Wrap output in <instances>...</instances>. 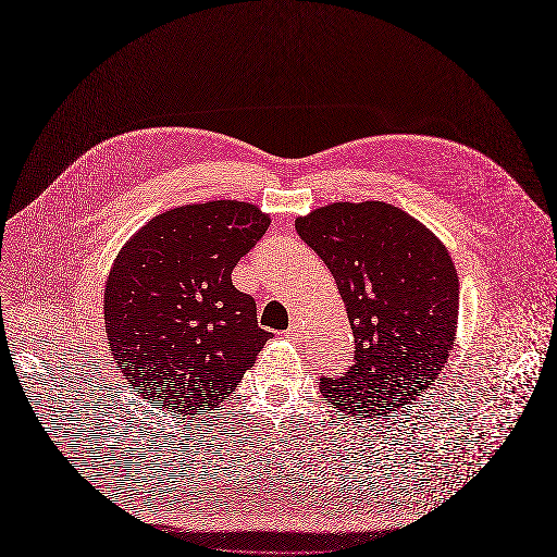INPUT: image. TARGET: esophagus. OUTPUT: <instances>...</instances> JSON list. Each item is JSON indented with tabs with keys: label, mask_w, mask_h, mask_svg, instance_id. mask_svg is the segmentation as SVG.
Wrapping results in <instances>:
<instances>
[{
	"label": "esophagus",
	"mask_w": 557,
	"mask_h": 557,
	"mask_svg": "<svg viewBox=\"0 0 557 557\" xmlns=\"http://www.w3.org/2000/svg\"><path fill=\"white\" fill-rule=\"evenodd\" d=\"M286 335H288L290 339H299V337H301V324H299V322H293L290 329L286 331Z\"/></svg>",
	"instance_id": "34e87169"
}]
</instances>
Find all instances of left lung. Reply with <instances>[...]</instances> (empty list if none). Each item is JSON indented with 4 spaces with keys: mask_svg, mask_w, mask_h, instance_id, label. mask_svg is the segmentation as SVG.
<instances>
[{
    "mask_svg": "<svg viewBox=\"0 0 557 557\" xmlns=\"http://www.w3.org/2000/svg\"><path fill=\"white\" fill-rule=\"evenodd\" d=\"M331 269L355 335V363L322 376L344 417L399 412L438 379L456 339L458 273L438 237L379 200L333 202L295 220Z\"/></svg>",
    "mask_w": 557,
    "mask_h": 557,
    "instance_id": "8db88e82",
    "label": "left lung"
}]
</instances>
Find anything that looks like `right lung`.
Here are the masks:
<instances>
[{
  "label": "right lung",
  "instance_id": "obj_1",
  "mask_svg": "<svg viewBox=\"0 0 557 557\" xmlns=\"http://www.w3.org/2000/svg\"><path fill=\"white\" fill-rule=\"evenodd\" d=\"M256 205L211 200L151 218L110 271L103 317L116 366L134 392L191 417L218 408L273 333L231 273L267 233Z\"/></svg>",
  "mask_w": 557,
  "mask_h": 557
}]
</instances>
